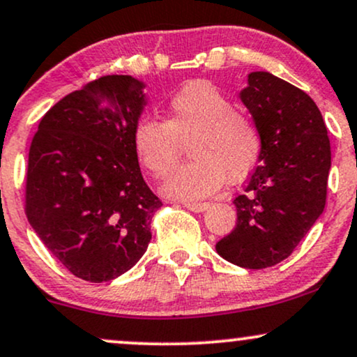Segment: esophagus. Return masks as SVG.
<instances>
[{"label": "esophagus", "mask_w": 357, "mask_h": 357, "mask_svg": "<svg viewBox=\"0 0 357 357\" xmlns=\"http://www.w3.org/2000/svg\"><path fill=\"white\" fill-rule=\"evenodd\" d=\"M184 208H188L192 213H203L209 208L208 203H184Z\"/></svg>", "instance_id": "1"}]
</instances>
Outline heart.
<instances>
[{"label": "heart", "instance_id": "heart-1", "mask_svg": "<svg viewBox=\"0 0 357 357\" xmlns=\"http://www.w3.org/2000/svg\"><path fill=\"white\" fill-rule=\"evenodd\" d=\"M183 143L195 161L179 167L165 184L176 199H199L225 184L241 183L259 162L263 135L248 114L208 81H192L167 105V118H143L132 131L141 165L154 178H166L178 165Z\"/></svg>", "mask_w": 357, "mask_h": 357}]
</instances>
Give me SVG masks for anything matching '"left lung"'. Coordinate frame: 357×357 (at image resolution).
<instances>
[{"mask_svg":"<svg viewBox=\"0 0 357 357\" xmlns=\"http://www.w3.org/2000/svg\"><path fill=\"white\" fill-rule=\"evenodd\" d=\"M239 98L259 126L263 153L234 199L236 227L216 251L236 266L263 269L291 256L323 214L331 146L316 102L287 81L255 71Z\"/></svg>","mask_w":357,"mask_h":357,"instance_id":"obj_1","label":"left lung"}]
</instances>
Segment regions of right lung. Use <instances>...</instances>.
I'll return each mask as SVG.
<instances>
[{
    "instance_id": "right-lung-1",
    "label": "right lung",
    "mask_w": 357,
    "mask_h": 357,
    "mask_svg": "<svg viewBox=\"0 0 357 357\" xmlns=\"http://www.w3.org/2000/svg\"><path fill=\"white\" fill-rule=\"evenodd\" d=\"M143 81L102 76L58 101L31 141L24 211L38 238L76 278L105 282L130 271L151 241L162 203L132 144Z\"/></svg>"
}]
</instances>
